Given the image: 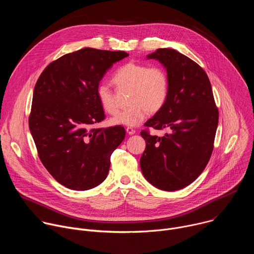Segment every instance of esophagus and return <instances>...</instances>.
<instances>
[{"instance_id":"34e87169","label":"esophagus","mask_w":254,"mask_h":254,"mask_svg":"<svg viewBox=\"0 0 254 254\" xmlns=\"http://www.w3.org/2000/svg\"><path fill=\"white\" fill-rule=\"evenodd\" d=\"M126 130H127V132L128 134H134V133H135V129L132 128L131 127H127L126 128Z\"/></svg>"}]
</instances>
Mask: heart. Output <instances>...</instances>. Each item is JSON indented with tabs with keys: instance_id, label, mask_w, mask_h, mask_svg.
<instances>
[{
	"instance_id": "heart-1",
	"label": "heart",
	"mask_w": 254,
	"mask_h": 254,
	"mask_svg": "<svg viewBox=\"0 0 254 254\" xmlns=\"http://www.w3.org/2000/svg\"><path fill=\"white\" fill-rule=\"evenodd\" d=\"M113 82L119 90H130L128 95L130 106L111 121L116 126H138L147 119L150 112H159L169 96V77L160 66L148 67L142 63H127L116 71ZM96 95L107 114L115 115L119 112L117 95L106 84L97 86Z\"/></svg>"
}]
</instances>
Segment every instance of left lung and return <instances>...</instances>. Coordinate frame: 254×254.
<instances>
[{
  "mask_svg": "<svg viewBox=\"0 0 254 254\" xmlns=\"http://www.w3.org/2000/svg\"><path fill=\"white\" fill-rule=\"evenodd\" d=\"M167 70V102L144 127L170 129L164 136L141 130L146 150L140 170L149 182L164 191H177L193 183L207 166L218 126L210 80L195 61L174 49L161 48L147 56Z\"/></svg>",
  "mask_w": 254,
  "mask_h": 254,
  "instance_id": "left-lung-1",
  "label": "left lung"
}]
</instances>
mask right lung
I'll list each match as a JSON object with an SVG mask.
<instances>
[{"mask_svg": "<svg viewBox=\"0 0 254 254\" xmlns=\"http://www.w3.org/2000/svg\"><path fill=\"white\" fill-rule=\"evenodd\" d=\"M125 51L83 48L51 62L36 82L29 128L39 158L58 183L85 191L101 184L111 156L126 136L122 126L91 127L104 120L96 88Z\"/></svg>", "mask_w": 254, "mask_h": 254, "instance_id": "1", "label": "right lung"}]
</instances>
